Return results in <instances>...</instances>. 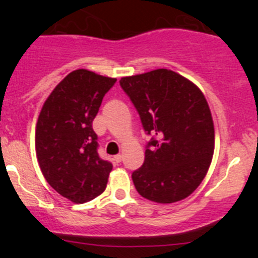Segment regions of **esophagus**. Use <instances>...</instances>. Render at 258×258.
Segmentation results:
<instances>
[{
	"label": "esophagus",
	"instance_id": "34e87169",
	"mask_svg": "<svg viewBox=\"0 0 258 258\" xmlns=\"http://www.w3.org/2000/svg\"><path fill=\"white\" fill-rule=\"evenodd\" d=\"M113 160L116 161V163H120V161L122 160V155L121 154H118V155H116L115 157H113Z\"/></svg>",
	"mask_w": 258,
	"mask_h": 258
}]
</instances>
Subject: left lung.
Returning <instances> with one entry per match:
<instances>
[{"instance_id":"1","label":"left lung","mask_w":258,"mask_h":258,"mask_svg":"<svg viewBox=\"0 0 258 258\" xmlns=\"http://www.w3.org/2000/svg\"><path fill=\"white\" fill-rule=\"evenodd\" d=\"M152 138L145 163L132 174L140 195L161 204L179 202L206 177L214 151V126L199 88L160 68L120 80Z\"/></svg>"}]
</instances>
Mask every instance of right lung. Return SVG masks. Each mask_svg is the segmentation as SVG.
Wrapping results in <instances>:
<instances>
[{
    "mask_svg": "<svg viewBox=\"0 0 258 258\" xmlns=\"http://www.w3.org/2000/svg\"><path fill=\"white\" fill-rule=\"evenodd\" d=\"M116 79L76 70L55 86L36 125V155L47 183L76 204L90 202L107 186L112 164L98 155L93 131L104 94Z\"/></svg>",
    "mask_w": 258,
    "mask_h": 258,
    "instance_id": "add662e5",
    "label": "right lung"
}]
</instances>
